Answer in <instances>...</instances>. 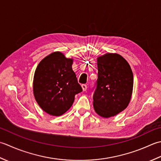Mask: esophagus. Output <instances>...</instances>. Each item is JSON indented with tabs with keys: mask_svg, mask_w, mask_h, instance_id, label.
I'll return each mask as SVG.
<instances>
[{
	"mask_svg": "<svg viewBox=\"0 0 161 161\" xmlns=\"http://www.w3.org/2000/svg\"><path fill=\"white\" fill-rule=\"evenodd\" d=\"M81 87H82V88H83V91H86L87 89V85H85V84H83V85H82Z\"/></svg>",
	"mask_w": 161,
	"mask_h": 161,
	"instance_id": "1",
	"label": "esophagus"
}]
</instances>
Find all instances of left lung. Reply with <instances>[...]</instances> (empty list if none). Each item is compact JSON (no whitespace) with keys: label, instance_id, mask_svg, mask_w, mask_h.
<instances>
[{"label":"left lung","instance_id":"left-lung-1","mask_svg":"<svg viewBox=\"0 0 161 161\" xmlns=\"http://www.w3.org/2000/svg\"><path fill=\"white\" fill-rule=\"evenodd\" d=\"M98 79L93 94L95 112L102 117L116 115L129 105L133 75L128 62L120 55L106 53L97 58Z\"/></svg>","mask_w":161,"mask_h":161}]
</instances>
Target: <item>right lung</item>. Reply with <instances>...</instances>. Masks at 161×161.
Masks as SVG:
<instances>
[{"label":"right lung","mask_w":161,"mask_h":161,"mask_svg":"<svg viewBox=\"0 0 161 161\" xmlns=\"http://www.w3.org/2000/svg\"><path fill=\"white\" fill-rule=\"evenodd\" d=\"M73 59L59 51L45 57L36 69L33 93L44 112L60 116L69 109L75 95L83 91L72 69Z\"/></svg>","instance_id":"1"}]
</instances>
